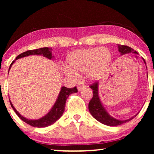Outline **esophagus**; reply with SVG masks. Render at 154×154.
<instances>
[{
	"label": "esophagus",
	"instance_id": "obj_1",
	"mask_svg": "<svg viewBox=\"0 0 154 154\" xmlns=\"http://www.w3.org/2000/svg\"><path fill=\"white\" fill-rule=\"evenodd\" d=\"M85 88V86H84V85H78L77 86V90L79 91H81L83 89H84V88Z\"/></svg>",
	"mask_w": 154,
	"mask_h": 154
}]
</instances>
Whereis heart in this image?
Returning <instances> with one entry per match:
<instances>
[{"label": "heart", "instance_id": "obj_1", "mask_svg": "<svg viewBox=\"0 0 154 154\" xmlns=\"http://www.w3.org/2000/svg\"><path fill=\"white\" fill-rule=\"evenodd\" d=\"M112 62V54L108 48H93L78 49L67 56L64 73L74 77L85 73L90 82H96L105 76Z\"/></svg>", "mask_w": 154, "mask_h": 154}]
</instances>
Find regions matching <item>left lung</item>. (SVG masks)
<instances>
[{"label": "left lung", "instance_id": "obj_1", "mask_svg": "<svg viewBox=\"0 0 154 154\" xmlns=\"http://www.w3.org/2000/svg\"><path fill=\"white\" fill-rule=\"evenodd\" d=\"M118 48L121 56L130 53L138 54L136 51H134L133 49L130 48L128 46L118 45ZM143 60L146 64L145 60L143 58ZM147 77H148L147 73ZM90 87L93 91V96L90 101L89 105H88V109H89L91 115L99 122L109 126H116L130 121L134 118V117H136L137 116L138 113L133 117H132V118L126 119V120H120V119H118L112 117L108 113V111L106 110V109L104 107L102 102L100 101V96H99L98 93V83L96 82Z\"/></svg>", "mask_w": 154, "mask_h": 154}]
</instances>
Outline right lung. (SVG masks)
Masks as SVG:
<instances>
[{
  "label": "right lung",
  "instance_id": "add662e5",
  "mask_svg": "<svg viewBox=\"0 0 154 154\" xmlns=\"http://www.w3.org/2000/svg\"><path fill=\"white\" fill-rule=\"evenodd\" d=\"M31 55H36V56H42L43 57H45L46 58L49 60H52L54 58V56L52 55V49L49 48H42L37 49H33V50H28L27 51H25L24 53H22L20 55H18L15 60L22 58H24V57H27L28 56ZM15 60H14L12 62L9 69V70L11 69L13 64L14 63ZM77 92V89L76 87H74L72 88H67L64 86L61 87L60 92L58 98H57L56 100L54 105L52 106L51 109L49 111V112L45 116H43L42 118L37 119H30L28 118H24V116H22L19 112H18L14 106L13 105L12 103L11 102L9 99V102L11 104V107L14 109L15 113L17 115V116L22 119V121H24L26 123L30 125V126L36 127V128H44L50 126V125L53 124L54 123L58 120V119L61 118V116L63 114L65 108V104H66V101L67 98L69 97V96L71 94L76 93Z\"/></svg>",
  "mask_w": 154,
  "mask_h": 154
}]
</instances>
